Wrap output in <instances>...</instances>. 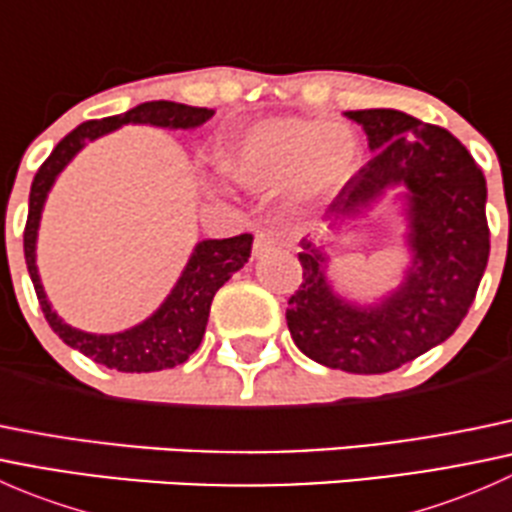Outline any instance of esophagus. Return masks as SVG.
<instances>
[{"instance_id":"1","label":"esophagus","mask_w":512,"mask_h":512,"mask_svg":"<svg viewBox=\"0 0 512 512\" xmlns=\"http://www.w3.org/2000/svg\"><path fill=\"white\" fill-rule=\"evenodd\" d=\"M275 245H277V237L272 235V232L260 230V232H257V235H255V245H252V255H255V257L267 255V252L275 250Z\"/></svg>"}]
</instances>
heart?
<instances>
[{
    "label": "heart",
    "mask_w": 512,
    "mask_h": 512,
    "mask_svg": "<svg viewBox=\"0 0 512 512\" xmlns=\"http://www.w3.org/2000/svg\"><path fill=\"white\" fill-rule=\"evenodd\" d=\"M359 143L349 128L324 118H265L237 133L223 148V170L250 190L292 188L314 200L352 178Z\"/></svg>",
    "instance_id": "obj_1"
}]
</instances>
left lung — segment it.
Segmentation results:
<instances>
[{"instance_id": "left-lung-1", "label": "left lung", "mask_w": 512, "mask_h": 512, "mask_svg": "<svg viewBox=\"0 0 512 512\" xmlns=\"http://www.w3.org/2000/svg\"><path fill=\"white\" fill-rule=\"evenodd\" d=\"M374 153L327 210L329 227L364 215L389 188L404 185L411 265L379 302L339 297L327 252L304 237L302 285L289 297L287 327L299 352L329 369L386 374L446 342L476 299L488 265L483 170L456 136L394 108L347 111Z\"/></svg>"}]
</instances>
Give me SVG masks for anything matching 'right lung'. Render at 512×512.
<instances>
[{
  "instance_id": "right-lung-1",
  "label": "right lung",
  "mask_w": 512,
  "mask_h": 512,
  "mask_svg": "<svg viewBox=\"0 0 512 512\" xmlns=\"http://www.w3.org/2000/svg\"><path fill=\"white\" fill-rule=\"evenodd\" d=\"M213 108L185 106L175 101H148L121 116H108L101 121H86L79 128L61 138L59 146L51 151V156L36 170L32 193H29V218L24 227V257H27V270L32 277L36 297H39L41 312H44L49 327L69 344L71 349H79L81 354L94 359L96 364L108 369L126 371V374H143V371L173 369V366L188 361V356L203 342L205 327H208L210 304L215 292L235 275L240 267H245L252 250V235L227 237V240H203L195 245L183 275L178 277L175 287L165 297L156 312L143 319L136 327L118 334H91L66 324L59 314L51 309L41 287L39 270H36V235H39L41 210H44L46 195L51 185L56 183L61 170L74 160L76 153L86 143L126 126V123H148L158 128H198L208 118H213Z\"/></svg>"
}]
</instances>
